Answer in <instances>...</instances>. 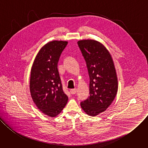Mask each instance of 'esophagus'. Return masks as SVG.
I'll return each instance as SVG.
<instances>
[{"label":"esophagus","mask_w":148,"mask_h":148,"mask_svg":"<svg viewBox=\"0 0 148 148\" xmlns=\"http://www.w3.org/2000/svg\"><path fill=\"white\" fill-rule=\"evenodd\" d=\"M77 92V90L76 88H75V89H71V90H70V92H71V94H76Z\"/></svg>","instance_id":"1"}]
</instances>
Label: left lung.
Wrapping results in <instances>:
<instances>
[{"label":"left lung","mask_w":148,"mask_h":148,"mask_svg":"<svg viewBox=\"0 0 148 148\" xmlns=\"http://www.w3.org/2000/svg\"><path fill=\"white\" fill-rule=\"evenodd\" d=\"M77 43L90 77V95L81 102V107L87 115L95 116L106 110L116 97L118 88L116 70L110 53L100 42L87 39Z\"/></svg>","instance_id":"1"}]
</instances>
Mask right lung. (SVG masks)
Segmentation results:
<instances>
[{
    "label": "right lung",
    "mask_w": 148,
    "mask_h": 148,
    "mask_svg": "<svg viewBox=\"0 0 148 148\" xmlns=\"http://www.w3.org/2000/svg\"><path fill=\"white\" fill-rule=\"evenodd\" d=\"M66 41L48 42L38 52L31 69L30 91L36 107L43 114L55 117L66 105L68 97L62 90L57 69Z\"/></svg>",
    "instance_id": "right-lung-1"
}]
</instances>
